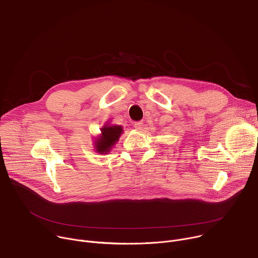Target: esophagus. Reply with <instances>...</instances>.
Returning <instances> with one entry per match:
<instances>
[{
  "label": "esophagus",
  "mask_w": 258,
  "mask_h": 258,
  "mask_svg": "<svg viewBox=\"0 0 258 258\" xmlns=\"http://www.w3.org/2000/svg\"><path fill=\"white\" fill-rule=\"evenodd\" d=\"M134 126L138 130V131H142L144 128V123L142 121H137L134 123Z\"/></svg>",
  "instance_id": "34e87169"
}]
</instances>
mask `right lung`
I'll use <instances>...</instances> for the list:
<instances>
[{"mask_svg": "<svg viewBox=\"0 0 258 258\" xmlns=\"http://www.w3.org/2000/svg\"><path fill=\"white\" fill-rule=\"evenodd\" d=\"M122 133V127L119 125L113 126H104L102 128V136L96 141V150L97 152L103 154L109 152L112 148L115 142L118 141L119 136Z\"/></svg>", "mask_w": 258, "mask_h": 258, "instance_id": "right-lung-1", "label": "right lung"}]
</instances>
